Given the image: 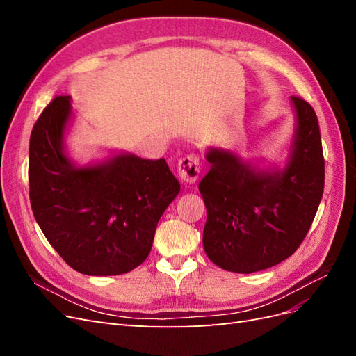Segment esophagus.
Wrapping results in <instances>:
<instances>
[{"label": "esophagus", "instance_id": "1", "mask_svg": "<svg viewBox=\"0 0 356 356\" xmlns=\"http://www.w3.org/2000/svg\"><path fill=\"white\" fill-rule=\"evenodd\" d=\"M200 174L199 157L196 154H188L181 157L178 161V175L186 184H195Z\"/></svg>", "mask_w": 356, "mask_h": 356}]
</instances>
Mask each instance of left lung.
<instances>
[{"label":"left lung","mask_w":356,"mask_h":356,"mask_svg":"<svg viewBox=\"0 0 356 356\" xmlns=\"http://www.w3.org/2000/svg\"><path fill=\"white\" fill-rule=\"evenodd\" d=\"M297 129L282 172H260L224 149H209L199 191L207 207L203 248L224 270L252 273L293 255L305 241L324 193L325 160L318 117L293 96Z\"/></svg>","instance_id":"1"}]
</instances>
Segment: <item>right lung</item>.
Wrapping results in <instances>:
<instances>
[{
	"instance_id": "1",
	"label": "right lung",
	"mask_w": 356,
	"mask_h": 356,
	"mask_svg": "<svg viewBox=\"0 0 356 356\" xmlns=\"http://www.w3.org/2000/svg\"><path fill=\"white\" fill-rule=\"evenodd\" d=\"M71 114L68 96H56L29 139V200L49 243L83 275L134 270L152 251L161 213L179 193L165 159L132 154L105 165L75 168L62 152Z\"/></svg>"
}]
</instances>
